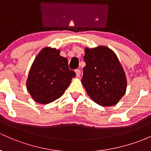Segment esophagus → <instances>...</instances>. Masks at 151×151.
<instances>
[{
	"instance_id": "obj_1",
	"label": "esophagus",
	"mask_w": 151,
	"mask_h": 151,
	"mask_svg": "<svg viewBox=\"0 0 151 151\" xmlns=\"http://www.w3.org/2000/svg\"><path fill=\"white\" fill-rule=\"evenodd\" d=\"M75 71H76V76H77V77H79V76H81V70H80L76 69Z\"/></svg>"
}]
</instances>
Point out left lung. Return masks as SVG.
Segmentation results:
<instances>
[{
	"label": "left lung",
	"instance_id": "8db88e82",
	"mask_svg": "<svg viewBox=\"0 0 151 151\" xmlns=\"http://www.w3.org/2000/svg\"><path fill=\"white\" fill-rule=\"evenodd\" d=\"M81 82L93 101L104 106L116 104L125 93L127 79L114 52L104 46L86 48Z\"/></svg>",
	"mask_w": 151,
	"mask_h": 151
}]
</instances>
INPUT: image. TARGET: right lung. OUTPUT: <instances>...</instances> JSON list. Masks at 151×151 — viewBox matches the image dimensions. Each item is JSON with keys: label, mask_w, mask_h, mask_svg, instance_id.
<instances>
[{"label": "right lung", "mask_w": 151, "mask_h": 151, "mask_svg": "<svg viewBox=\"0 0 151 151\" xmlns=\"http://www.w3.org/2000/svg\"><path fill=\"white\" fill-rule=\"evenodd\" d=\"M60 52L55 48H44L31 67L27 88L37 103L47 104L59 99L76 76L69 69L68 59L60 55Z\"/></svg>", "instance_id": "right-lung-1"}]
</instances>
